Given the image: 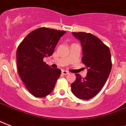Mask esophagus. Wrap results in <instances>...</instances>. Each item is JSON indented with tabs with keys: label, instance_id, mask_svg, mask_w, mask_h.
<instances>
[{
	"label": "esophagus",
	"instance_id": "34e87169",
	"mask_svg": "<svg viewBox=\"0 0 126 126\" xmlns=\"http://www.w3.org/2000/svg\"><path fill=\"white\" fill-rule=\"evenodd\" d=\"M62 74H63V75H68V74H69V72L66 71V70H62Z\"/></svg>",
	"mask_w": 126,
	"mask_h": 126
}]
</instances>
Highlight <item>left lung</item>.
<instances>
[{"label":"left lung","instance_id":"obj_1","mask_svg":"<svg viewBox=\"0 0 126 126\" xmlns=\"http://www.w3.org/2000/svg\"><path fill=\"white\" fill-rule=\"evenodd\" d=\"M82 47L81 61L87 69V76L76 74V79L71 85L73 94L78 98L88 100L94 97L103 88L109 78L112 61L109 48L98 37L85 32H73Z\"/></svg>","mask_w":126,"mask_h":126}]
</instances>
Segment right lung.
<instances>
[{
  "instance_id": "1",
  "label": "right lung",
  "mask_w": 126,
  "mask_h": 126,
  "mask_svg": "<svg viewBox=\"0 0 126 126\" xmlns=\"http://www.w3.org/2000/svg\"><path fill=\"white\" fill-rule=\"evenodd\" d=\"M65 31L38 28L29 33L19 44L16 52L19 77L33 96L44 97L54 89L61 74L60 69L50 68L43 62L50 56Z\"/></svg>"
}]
</instances>
